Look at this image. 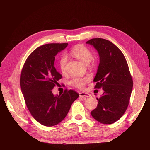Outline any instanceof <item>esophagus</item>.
Segmentation results:
<instances>
[{"mask_svg": "<svg viewBox=\"0 0 150 150\" xmlns=\"http://www.w3.org/2000/svg\"><path fill=\"white\" fill-rule=\"evenodd\" d=\"M79 96L80 97H86V98H89L91 97V94H88V93H79Z\"/></svg>", "mask_w": 150, "mask_h": 150, "instance_id": "esophagus-1", "label": "esophagus"}]
</instances>
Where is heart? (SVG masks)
Masks as SVG:
<instances>
[{
	"label": "heart",
	"instance_id": "heart-1",
	"mask_svg": "<svg viewBox=\"0 0 150 150\" xmlns=\"http://www.w3.org/2000/svg\"><path fill=\"white\" fill-rule=\"evenodd\" d=\"M71 53L75 57L78 59L80 61L85 64H89L93 59L92 53L87 47L83 46V45H78V46H75L71 50ZM67 60V57L66 55H62L60 59L59 66L62 71H65ZM88 81V78L74 77L70 81V84L77 88L83 89Z\"/></svg>",
	"mask_w": 150,
	"mask_h": 150
}]
</instances>
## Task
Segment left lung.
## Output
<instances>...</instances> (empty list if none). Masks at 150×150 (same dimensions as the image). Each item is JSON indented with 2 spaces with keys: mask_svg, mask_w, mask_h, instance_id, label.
<instances>
[{
  "mask_svg": "<svg viewBox=\"0 0 150 150\" xmlns=\"http://www.w3.org/2000/svg\"><path fill=\"white\" fill-rule=\"evenodd\" d=\"M86 44L98 52L99 64L94 79V88L104 91L96 98L98 106L91 114L101 123L112 124L123 115L129 102L133 83L128 63L120 49L106 39L94 38Z\"/></svg>",
  "mask_w": 150,
  "mask_h": 150,
  "instance_id": "left-lung-1",
  "label": "left lung"
}]
</instances>
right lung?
<instances>
[{"instance_id": "right-lung-1", "label": "right lung", "mask_w": 150, "mask_h": 150, "mask_svg": "<svg viewBox=\"0 0 150 150\" xmlns=\"http://www.w3.org/2000/svg\"><path fill=\"white\" fill-rule=\"evenodd\" d=\"M67 45L47 44L35 49L26 59L21 72L20 85L26 106L34 118L46 126L61 122L79 97L72 89L65 90L62 95L52 92L62 78L54 66L55 56Z\"/></svg>"}]
</instances>
